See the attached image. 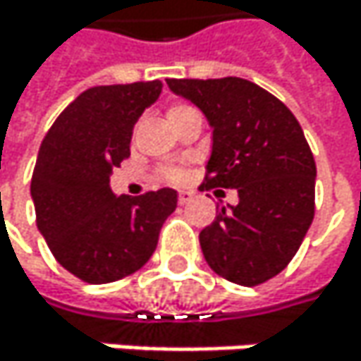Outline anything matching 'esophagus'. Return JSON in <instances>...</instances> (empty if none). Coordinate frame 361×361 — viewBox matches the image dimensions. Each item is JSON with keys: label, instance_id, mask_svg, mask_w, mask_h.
Masks as SVG:
<instances>
[{"label": "esophagus", "instance_id": "obj_1", "mask_svg": "<svg viewBox=\"0 0 361 361\" xmlns=\"http://www.w3.org/2000/svg\"><path fill=\"white\" fill-rule=\"evenodd\" d=\"M192 196H194L192 192H180V196H178V202H180V204H188V202L192 200Z\"/></svg>", "mask_w": 361, "mask_h": 361}]
</instances>
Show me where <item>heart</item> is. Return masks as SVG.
I'll return each mask as SVG.
<instances>
[{"instance_id": "b5f03b06", "label": "heart", "mask_w": 361, "mask_h": 361, "mask_svg": "<svg viewBox=\"0 0 361 361\" xmlns=\"http://www.w3.org/2000/svg\"><path fill=\"white\" fill-rule=\"evenodd\" d=\"M183 110H188V106H173V109H169V116H173V114H178V112H183ZM163 178L167 181L180 183V181L183 180V171L178 169V167H167V169L163 171Z\"/></svg>"}]
</instances>
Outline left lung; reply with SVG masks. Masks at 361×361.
<instances>
[{
    "label": "left lung",
    "mask_w": 361,
    "mask_h": 361,
    "mask_svg": "<svg viewBox=\"0 0 361 361\" xmlns=\"http://www.w3.org/2000/svg\"><path fill=\"white\" fill-rule=\"evenodd\" d=\"M213 129L202 188H234L238 204L221 207L198 240L221 278L255 286L280 274L312 221L316 163L295 114L240 77L167 79Z\"/></svg>",
    "instance_id": "obj_1"
}]
</instances>
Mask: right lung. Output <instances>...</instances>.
<instances>
[{
    "label": "right lung",
    "instance_id": "add662e5",
    "mask_svg": "<svg viewBox=\"0 0 361 361\" xmlns=\"http://www.w3.org/2000/svg\"><path fill=\"white\" fill-rule=\"evenodd\" d=\"M161 90V81L92 87L41 142L31 180L37 228L56 261L83 282L106 284L146 265L178 207L171 188L137 198L110 190L112 169L129 157L133 125Z\"/></svg>",
    "mask_w": 361,
    "mask_h": 361
}]
</instances>
